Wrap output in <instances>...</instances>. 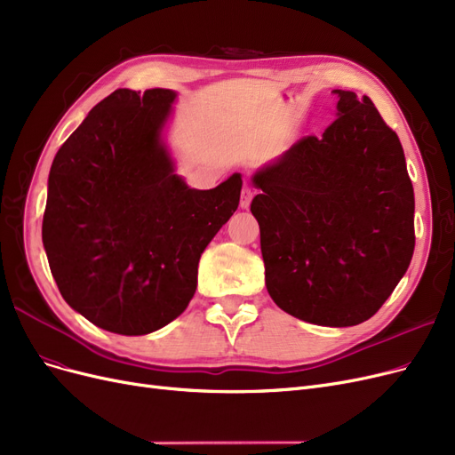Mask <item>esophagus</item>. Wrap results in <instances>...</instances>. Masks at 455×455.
<instances>
[{"mask_svg":"<svg viewBox=\"0 0 455 455\" xmlns=\"http://www.w3.org/2000/svg\"><path fill=\"white\" fill-rule=\"evenodd\" d=\"M253 196H255V189L249 188V185H245L243 191H242V202H240V206H242V208H249L251 198H253Z\"/></svg>","mask_w":455,"mask_h":455,"instance_id":"obj_1","label":"esophagus"}]
</instances>
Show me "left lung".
<instances>
[{
	"label": "left lung",
	"mask_w": 455,
	"mask_h": 455,
	"mask_svg": "<svg viewBox=\"0 0 455 455\" xmlns=\"http://www.w3.org/2000/svg\"><path fill=\"white\" fill-rule=\"evenodd\" d=\"M338 117L253 176L266 289L318 326L371 318L414 253V191L395 131L373 100L333 90Z\"/></svg>",
	"instance_id": "8db88e82"
}]
</instances>
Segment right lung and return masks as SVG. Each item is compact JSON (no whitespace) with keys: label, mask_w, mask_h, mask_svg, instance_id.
Instances as JSON below:
<instances>
[{"label":"right lung","mask_w":455,"mask_h":455,"mask_svg":"<svg viewBox=\"0 0 455 455\" xmlns=\"http://www.w3.org/2000/svg\"><path fill=\"white\" fill-rule=\"evenodd\" d=\"M176 93L116 90L63 142L48 176L43 243L58 289L107 331L151 333L196 291L198 260L240 204L242 176L188 188L161 142Z\"/></svg>","instance_id":"1"}]
</instances>
